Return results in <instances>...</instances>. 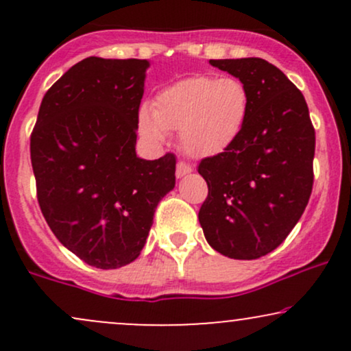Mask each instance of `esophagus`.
<instances>
[{
	"label": "esophagus",
	"instance_id": "esophagus-1",
	"mask_svg": "<svg viewBox=\"0 0 351 351\" xmlns=\"http://www.w3.org/2000/svg\"><path fill=\"white\" fill-rule=\"evenodd\" d=\"M191 171H193V168L184 162L176 163V178H183L184 175H188V173H191Z\"/></svg>",
	"mask_w": 351,
	"mask_h": 351
}]
</instances>
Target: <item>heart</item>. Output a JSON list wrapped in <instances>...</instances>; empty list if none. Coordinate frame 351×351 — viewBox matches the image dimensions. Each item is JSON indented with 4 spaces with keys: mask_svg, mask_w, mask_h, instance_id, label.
I'll return each instance as SVG.
<instances>
[{
    "mask_svg": "<svg viewBox=\"0 0 351 351\" xmlns=\"http://www.w3.org/2000/svg\"><path fill=\"white\" fill-rule=\"evenodd\" d=\"M249 112V92L237 77L191 75L165 87L153 107L138 114V130L160 145L168 132H180L188 155L206 158L226 152L243 130Z\"/></svg>",
    "mask_w": 351,
    "mask_h": 351,
    "instance_id": "b5f03b06",
    "label": "heart"
}]
</instances>
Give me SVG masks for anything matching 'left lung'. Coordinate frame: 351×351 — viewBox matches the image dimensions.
I'll return each mask as SVG.
<instances>
[{
    "mask_svg": "<svg viewBox=\"0 0 351 351\" xmlns=\"http://www.w3.org/2000/svg\"><path fill=\"white\" fill-rule=\"evenodd\" d=\"M243 80L249 112L226 152L201 160L208 183L199 224L215 251L259 259L280 245L307 206L313 186L315 130L302 92L259 58L211 59Z\"/></svg>",
    "mask_w": 351,
    "mask_h": 351,
    "instance_id": "obj_1",
    "label": "left lung"
}]
</instances>
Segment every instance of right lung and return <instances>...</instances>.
Here are the masks:
<instances>
[{"mask_svg":"<svg viewBox=\"0 0 351 351\" xmlns=\"http://www.w3.org/2000/svg\"><path fill=\"white\" fill-rule=\"evenodd\" d=\"M147 59L87 58L44 95L31 163L44 219L64 247L97 269L134 263L176 158L136 156Z\"/></svg>","mask_w":351,"mask_h":351,"instance_id":"1","label":"right lung"}]
</instances>
